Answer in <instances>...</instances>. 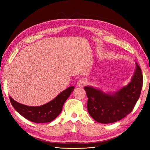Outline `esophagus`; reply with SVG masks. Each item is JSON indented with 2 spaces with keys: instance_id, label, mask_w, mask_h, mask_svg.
Masks as SVG:
<instances>
[{
  "instance_id": "34e87169",
  "label": "esophagus",
  "mask_w": 150,
  "mask_h": 150,
  "mask_svg": "<svg viewBox=\"0 0 150 150\" xmlns=\"http://www.w3.org/2000/svg\"><path fill=\"white\" fill-rule=\"evenodd\" d=\"M86 81L84 79H81V80L78 81V82H77V86L79 87H81V88L84 87L86 85Z\"/></svg>"
}]
</instances>
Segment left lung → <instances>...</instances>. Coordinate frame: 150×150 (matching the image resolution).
Wrapping results in <instances>:
<instances>
[{
    "label": "left lung",
    "instance_id": "8db88e82",
    "mask_svg": "<svg viewBox=\"0 0 150 150\" xmlns=\"http://www.w3.org/2000/svg\"><path fill=\"white\" fill-rule=\"evenodd\" d=\"M143 77L138 64L131 81L113 93H105L100 89L86 86L84 90L88 98L89 114L97 122H115L132 112L141 95Z\"/></svg>",
    "mask_w": 150,
    "mask_h": 150
}]
</instances>
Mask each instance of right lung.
Returning a JSON list of instances; mask_svg holds the SVG:
<instances>
[{"label": "right lung", "instance_id": "1", "mask_svg": "<svg viewBox=\"0 0 150 150\" xmlns=\"http://www.w3.org/2000/svg\"><path fill=\"white\" fill-rule=\"evenodd\" d=\"M74 86H70L62 91L57 96L45 104L39 106H28L17 103L9 97L11 105L22 117L35 123L50 122L61 113L63 105L74 90Z\"/></svg>", "mask_w": 150, "mask_h": 150}]
</instances>
